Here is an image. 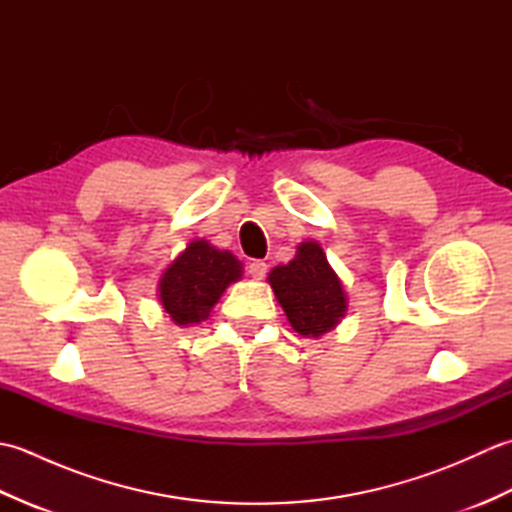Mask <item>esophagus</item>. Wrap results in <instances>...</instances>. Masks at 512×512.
Listing matches in <instances>:
<instances>
[{
  "label": "esophagus",
  "mask_w": 512,
  "mask_h": 512,
  "mask_svg": "<svg viewBox=\"0 0 512 512\" xmlns=\"http://www.w3.org/2000/svg\"><path fill=\"white\" fill-rule=\"evenodd\" d=\"M268 273V264L262 262V259H255V262L248 264V275L253 279H264Z\"/></svg>",
  "instance_id": "obj_1"
}]
</instances>
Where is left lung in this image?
<instances>
[{"label": "left lung", "mask_w": 512, "mask_h": 512, "mask_svg": "<svg viewBox=\"0 0 512 512\" xmlns=\"http://www.w3.org/2000/svg\"><path fill=\"white\" fill-rule=\"evenodd\" d=\"M268 281L290 325L303 336H321L345 317L347 299L341 279L317 242L301 244L297 257L277 266Z\"/></svg>", "instance_id": "1"}]
</instances>
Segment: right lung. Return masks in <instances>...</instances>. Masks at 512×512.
<instances>
[{"label":"right lung","mask_w":512,"mask_h":512,"mask_svg":"<svg viewBox=\"0 0 512 512\" xmlns=\"http://www.w3.org/2000/svg\"><path fill=\"white\" fill-rule=\"evenodd\" d=\"M242 277V264L204 239L191 242L160 279V303L178 325L198 323L222 297L228 284Z\"/></svg>","instance_id":"add662e5"}]
</instances>
